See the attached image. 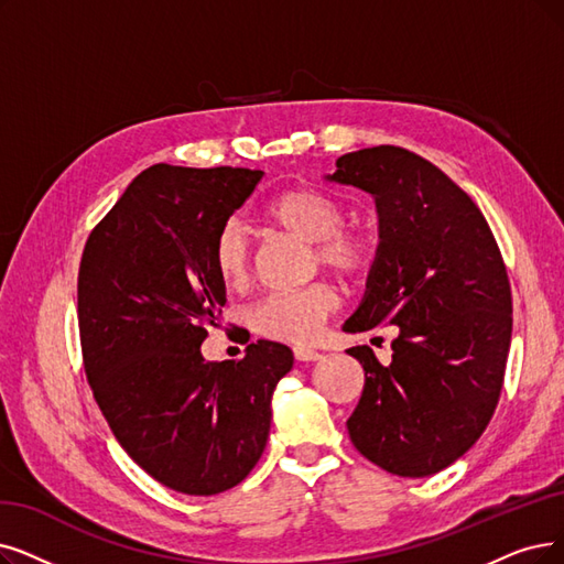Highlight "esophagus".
<instances>
[{
	"mask_svg": "<svg viewBox=\"0 0 564 564\" xmlns=\"http://www.w3.org/2000/svg\"><path fill=\"white\" fill-rule=\"evenodd\" d=\"M294 356H296V360H319L322 358V354L312 347H294Z\"/></svg>",
	"mask_w": 564,
	"mask_h": 564,
	"instance_id": "1",
	"label": "esophagus"
}]
</instances>
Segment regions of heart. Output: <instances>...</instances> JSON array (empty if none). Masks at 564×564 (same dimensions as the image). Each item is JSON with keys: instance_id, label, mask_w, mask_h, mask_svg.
Instances as JSON below:
<instances>
[{"instance_id": "b5f03b06", "label": "heart", "mask_w": 564, "mask_h": 564, "mask_svg": "<svg viewBox=\"0 0 564 564\" xmlns=\"http://www.w3.org/2000/svg\"><path fill=\"white\" fill-rule=\"evenodd\" d=\"M270 227L312 242V265L330 270L345 280H360L370 273L377 257L375 236L364 227H345L347 210L337 196L296 187L270 198L261 210ZM213 268L227 289H240L250 278V240L240 224L221 227L213 242ZM337 291L317 282L284 294H270L250 310V326L268 340L305 345L322 330L337 310Z\"/></svg>"}]
</instances>
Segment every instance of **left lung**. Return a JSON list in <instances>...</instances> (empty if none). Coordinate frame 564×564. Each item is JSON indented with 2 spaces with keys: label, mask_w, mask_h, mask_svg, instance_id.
<instances>
[{
  "label": "left lung",
  "mask_w": 564,
  "mask_h": 564,
  "mask_svg": "<svg viewBox=\"0 0 564 564\" xmlns=\"http://www.w3.org/2000/svg\"><path fill=\"white\" fill-rule=\"evenodd\" d=\"M326 180L375 196L379 247L345 333L395 326L393 358L347 349L366 384L347 431L398 477H431L475 444L498 408L511 343V289L486 217L423 156L377 145L343 154Z\"/></svg>",
  "instance_id": "obj_1"
}]
</instances>
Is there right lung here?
<instances>
[{
	"mask_svg": "<svg viewBox=\"0 0 564 564\" xmlns=\"http://www.w3.org/2000/svg\"><path fill=\"white\" fill-rule=\"evenodd\" d=\"M263 171L156 164L133 177L85 242L78 326L85 375L112 435L152 479L185 495L238 486L259 463L270 400L294 366L257 340L240 360L200 345L227 303L213 242Z\"/></svg>",
	"mask_w": 564,
	"mask_h": 564,
	"instance_id": "obj_1",
	"label": "right lung"
}]
</instances>
